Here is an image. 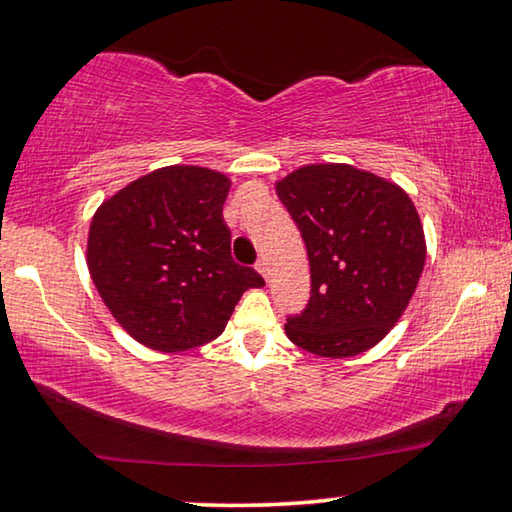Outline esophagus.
I'll list each match as a JSON object with an SVG mask.
<instances>
[{"label":"esophagus","mask_w":512,"mask_h":512,"mask_svg":"<svg viewBox=\"0 0 512 512\" xmlns=\"http://www.w3.org/2000/svg\"><path fill=\"white\" fill-rule=\"evenodd\" d=\"M256 270H258V272H261L265 279H267V277H270V265H267V261H265V258H261V261H258V263H256Z\"/></svg>","instance_id":"34e87169"}]
</instances>
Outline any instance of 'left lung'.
I'll return each instance as SVG.
<instances>
[{"label": "left lung", "mask_w": 512, "mask_h": 512, "mask_svg": "<svg viewBox=\"0 0 512 512\" xmlns=\"http://www.w3.org/2000/svg\"><path fill=\"white\" fill-rule=\"evenodd\" d=\"M302 233L311 297L286 336L311 355L371 350L403 316L426 263V235L403 187L350 164H306L277 183Z\"/></svg>", "instance_id": "1"}]
</instances>
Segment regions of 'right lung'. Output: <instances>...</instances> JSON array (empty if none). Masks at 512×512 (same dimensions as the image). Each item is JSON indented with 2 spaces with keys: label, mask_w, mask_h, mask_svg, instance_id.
Listing matches in <instances>:
<instances>
[{
  "label": "right lung",
  "mask_w": 512,
  "mask_h": 512,
  "mask_svg": "<svg viewBox=\"0 0 512 512\" xmlns=\"http://www.w3.org/2000/svg\"><path fill=\"white\" fill-rule=\"evenodd\" d=\"M229 176L174 164L132 180L91 219L86 265L102 302L135 341L183 352L224 332L265 281L231 256L222 217Z\"/></svg>",
  "instance_id": "obj_1"
}]
</instances>
